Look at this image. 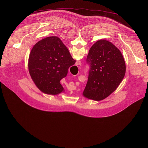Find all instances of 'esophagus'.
<instances>
[{
	"mask_svg": "<svg viewBox=\"0 0 148 148\" xmlns=\"http://www.w3.org/2000/svg\"><path fill=\"white\" fill-rule=\"evenodd\" d=\"M81 61H78L76 62V66H77L78 67H79L81 66Z\"/></svg>",
	"mask_w": 148,
	"mask_h": 148,
	"instance_id": "34e87169",
	"label": "esophagus"
}]
</instances>
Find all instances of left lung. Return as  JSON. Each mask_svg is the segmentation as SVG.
Here are the masks:
<instances>
[{"label": "left lung", "instance_id": "obj_1", "mask_svg": "<svg viewBox=\"0 0 148 148\" xmlns=\"http://www.w3.org/2000/svg\"><path fill=\"white\" fill-rule=\"evenodd\" d=\"M86 62L88 78L83 95L88 99L102 100L117 88L125 76L122 54L111 42L101 40L91 47Z\"/></svg>", "mask_w": 148, "mask_h": 148}]
</instances>
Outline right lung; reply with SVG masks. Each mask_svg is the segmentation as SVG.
<instances>
[{
  "instance_id": "right-lung-1",
  "label": "right lung",
  "mask_w": 148,
  "mask_h": 148,
  "mask_svg": "<svg viewBox=\"0 0 148 148\" xmlns=\"http://www.w3.org/2000/svg\"><path fill=\"white\" fill-rule=\"evenodd\" d=\"M75 62L61 40L51 36L34 45L28 66L30 76L38 88L44 93L56 95L63 90L60 80L67 76L69 67Z\"/></svg>"
}]
</instances>
